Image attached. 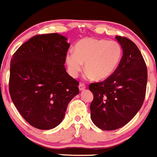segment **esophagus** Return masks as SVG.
<instances>
[{"mask_svg": "<svg viewBox=\"0 0 157 157\" xmlns=\"http://www.w3.org/2000/svg\"><path fill=\"white\" fill-rule=\"evenodd\" d=\"M79 89H80V91H83V90L85 89V84H82V83H80V84H79Z\"/></svg>", "mask_w": 157, "mask_h": 157, "instance_id": "34e87169", "label": "esophagus"}]
</instances>
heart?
<instances>
[{
  "instance_id": "heart-1",
  "label": "heart",
  "mask_w": 157,
  "mask_h": 157,
  "mask_svg": "<svg viewBox=\"0 0 157 157\" xmlns=\"http://www.w3.org/2000/svg\"><path fill=\"white\" fill-rule=\"evenodd\" d=\"M122 58V48L116 41L85 38L76 43L74 52L66 54L65 61L71 77H78L85 63L87 77L103 80L115 72Z\"/></svg>"
}]
</instances>
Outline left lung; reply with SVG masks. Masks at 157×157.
Here are the masks:
<instances>
[{"label":"left lung","mask_w":157,"mask_h":157,"mask_svg":"<svg viewBox=\"0 0 157 157\" xmlns=\"http://www.w3.org/2000/svg\"><path fill=\"white\" fill-rule=\"evenodd\" d=\"M116 39L123 54L118 67L102 82L92 83L91 119L99 129L114 130L122 127L141 109L146 92L147 67L133 42L122 36Z\"/></svg>","instance_id":"obj_1"}]
</instances>
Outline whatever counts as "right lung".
Masks as SVG:
<instances>
[{
  "instance_id": "obj_1",
  "label": "right lung",
  "mask_w": 157,
  "mask_h": 157,
  "mask_svg": "<svg viewBox=\"0 0 157 157\" xmlns=\"http://www.w3.org/2000/svg\"><path fill=\"white\" fill-rule=\"evenodd\" d=\"M69 46L58 33L38 35L20 46L11 59V99L22 117L37 129L58 126L79 93V82L64 65Z\"/></svg>"
}]
</instances>
